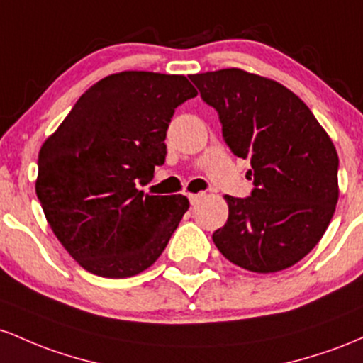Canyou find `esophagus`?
I'll list each match as a JSON object with an SVG mask.
<instances>
[{
	"mask_svg": "<svg viewBox=\"0 0 363 363\" xmlns=\"http://www.w3.org/2000/svg\"><path fill=\"white\" fill-rule=\"evenodd\" d=\"M203 197H206V195H203V194H190V195H189L190 203H192V206H197V203L201 202Z\"/></svg>",
	"mask_w": 363,
	"mask_h": 363,
	"instance_id": "obj_1",
	"label": "esophagus"
}]
</instances>
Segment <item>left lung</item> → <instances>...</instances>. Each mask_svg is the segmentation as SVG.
Wrapping results in <instances>:
<instances>
[{
  "label": "left lung",
  "instance_id": "left-lung-1",
  "mask_svg": "<svg viewBox=\"0 0 363 363\" xmlns=\"http://www.w3.org/2000/svg\"><path fill=\"white\" fill-rule=\"evenodd\" d=\"M218 111L235 156L248 160L255 189L225 195L226 225L213 240L230 262L252 272H278L319 243L335 214L337 152L308 106L276 80L225 68L190 75Z\"/></svg>",
  "mask_w": 363,
  "mask_h": 363
}]
</instances>
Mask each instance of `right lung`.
<instances>
[{"label": "right lung", "instance_id": "1", "mask_svg": "<svg viewBox=\"0 0 363 363\" xmlns=\"http://www.w3.org/2000/svg\"><path fill=\"white\" fill-rule=\"evenodd\" d=\"M195 96L183 75L113 73L87 89L46 138L35 194L52 233L85 271L130 278L168 245L189 199L137 186L164 162L174 109Z\"/></svg>", "mask_w": 363, "mask_h": 363}]
</instances>
